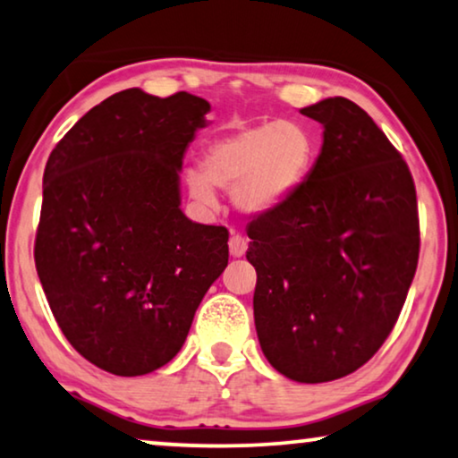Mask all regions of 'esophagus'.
Here are the masks:
<instances>
[{
	"label": "esophagus",
	"mask_w": 458,
	"mask_h": 458,
	"mask_svg": "<svg viewBox=\"0 0 458 458\" xmlns=\"http://www.w3.org/2000/svg\"><path fill=\"white\" fill-rule=\"evenodd\" d=\"M245 250H248V240H245L243 235L233 233V235L229 237V251H231V256L242 258L245 254Z\"/></svg>",
	"instance_id": "34e87169"
}]
</instances>
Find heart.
<instances>
[{"label":"heart","mask_w":458,"mask_h":458,"mask_svg":"<svg viewBox=\"0 0 458 458\" xmlns=\"http://www.w3.org/2000/svg\"><path fill=\"white\" fill-rule=\"evenodd\" d=\"M316 158V140L308 125L291 119L264 122L216 138L204 148L202 174L188 171L190 194L213 207L215 188H233L235 207L262 215L300 190Z\"/></svg>","instance_id":"b5f03b06"}]
</instances>
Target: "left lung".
<instances>
[{"label": "left lung", "instance_id": "left-lung-1", "mask_svg": "<svg viewBox=\"0 0 458 458\" xmlns=\"http://www.w3.org/2000/svg\"><path fill=\"white\" fill-rule=\"evenodd\" d=\"M324 125L316 165L289 200L248 225L254 322L276 372L330 382L372 360L393 333L420 260L405 158L360 105L301 109Z\"/></svg>", "mask_w": 458, "mask_h": 458}]
</instances>
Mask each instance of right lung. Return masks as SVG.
<instances>
[{
    "label": "right lung",
    "mask_w": 458,
    "mask_h": 458,
    "mask_svg": "<svg viewBox=\"0 0 458 458\" xmlns=\"http://www.w3.org/2000/svg\"><path fill=\"white\" fill-rule=\"evenodd\" d=\"M208 101L128 89L51 150L35 264L57 327L84 360L142 376L174 360L227 267L229 231L180 208L183 152Z\"/></svg>",
    "instance_id": "obj_1"
}]
</instances>
